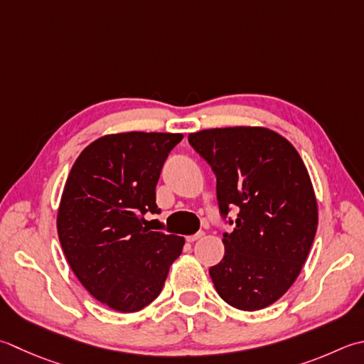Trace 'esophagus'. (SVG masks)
Returning <instances> with one entry per match:
<instances>
[{
    "instance_id": "esophagus-1",
    "label": "esophagus",
    "mask_w": 364,
    "mask_h": 364,
    "mask_svg": "<svg viewBox=\"0 0 364 364\" xmlns=\"http://www.w3.org/2000/svg\"><path fill=\"white\" fill-rule=\"evenodd\" d=\"M203 232H197V233H194V235H189V237H186V241L188 243H194V241H197V240H200L202 237H203Z\"/></svg>"
}]
</instances>
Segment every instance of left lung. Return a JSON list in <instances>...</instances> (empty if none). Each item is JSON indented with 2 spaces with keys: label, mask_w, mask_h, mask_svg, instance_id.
Listing matches in <instances>:
<instances>
[{
  "label": "left lung",
  "mask_w": 364,
  "mask_h": 364,
  "mask_svg": "<svg viewBox=\"0 0 364 364\" xmlns=\"http://www.w3.org/2000/svg\"><path fill=\"white\" fill-rule=\"evenodd\" d=\"M216 175L224 259L210 268L216 291L241 311H259L286 294L300 274L317 230L311 178L294 145L265 127L189 134ZM237 219H226L230 208Z\"/></svg>",
  "instance_id": "1"
}]
</instances>
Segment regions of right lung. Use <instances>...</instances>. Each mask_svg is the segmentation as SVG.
Listing matches in <instances>:
<instances>
[{
    "instance_id": "right-lung-1",
    "label": "right lung",
    "mask_w": 364,
    "mask_h": 364,
    "mask_svg": "<svg viewBox=\"0 0 364 364\" xmlns=\"http://www.w3.org/2000/svg\"><path fill=\"white\" fill-rule=\"evenodd\" d=\"M181 134L105 135L74 162L58 210L69 267L97 301L119 312L144 309L161 294L184 238L151 232L156 184Z\"/></svg>"
}]
</instances>
